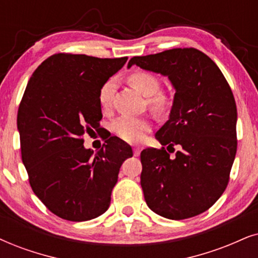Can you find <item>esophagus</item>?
<instances>
[{"mask_svg":"<svg viewBox=\"0 0 258 258\" xmlns=\"http://www.w3.org/2000/svg\"><path fill=\"white\" fill-rule=\"evenodd\" d=\"M139 153H140V149H139V148H135V149H133V155H135V156H139Z\"/></svg>","mask_w":258,"mask_h":258,"instance_id":"34e87169","label":"esophagus"}]
</instances>
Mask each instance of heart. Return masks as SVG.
I'll list each match as a JSON object with an SVG mask.
<instances>
[{"mask_svg":"<svg viewBox=\"0 0 258 258\" xmlns=\"http://www.w3.org/2000/svg\"><path fill=\"white\" fill-rule=\"evenodd\" d=\"M128 82L131 86L139 90L144 96H150L149 102L153 108L163 110L167 108L168 99L162 94H158L161 83L155 75L148 71L137 70L128 76ZM115 90V81L114 78H108L102 84L99 90V103L102 108H108L112 103V99ZM113 132L127 143H138L142 140L145 133L151 128V122L146 118L139 116H121L116 119L112 125Z\"/></svg>","mask_w":258,"mask_h":258,"instance_id":"1","label":"heart"}]
</instances>
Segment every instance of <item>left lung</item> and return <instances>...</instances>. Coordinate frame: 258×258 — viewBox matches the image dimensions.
Instances as JSON below:
<instances>
[{
	"label": "left lung",
	"instance_id": "8db88e82",
	"mask_svg": "<svg viewBox=\"0 0 258 258\" xmlns=\"http://www.w3.org/2000/svg\"><path fill=\"white\" fill-rule=\"evenodd\" d=\"M168 76L176 93L170 118L156 133L161 149L140 153L148 206L182 220L204 213L226 189L237 152V107L217 64L194 47L133 57L127 67ZM180 145L170 157L164 146Z\"/></svg>",
	"mask_w": 258,
	"mask_h": 258
}]
</instances>
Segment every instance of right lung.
<instances>
[{
	"label": "right lung",
	"instance_id": "right-lung-1",
	"mask_svg": "<svg viewBox=\"0 0 258 258\" xmlns=\"http://www.w3.org/2000/svg\"><path fill=\"white\" fill-rule=\"evenodd\" d=\"M127 57L56 53L29 78L18 110L21 158L29 184L61 219L86 221L108 210L112 189L131 146L110 137L96 153L83 135L100 130L99 90Z\"/></svg>",
	"mask_w": 258,
	"mask_h": 258
}]
</instances>
